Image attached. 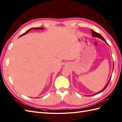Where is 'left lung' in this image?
<instances>
[{"label": "left lung", "instance_id": "left-lung-1", "mask_svg": "<svg viewBox=\"0 0 122 122\" xmlns=\"http://www.w3.org/2000/svg\"><path fill=\"white\" fill-rule=\"evenodd\" d=\"M92 36H93V37H98V38H100V39H101L102 40H103V41H104L105 42H106L107 43V42L106 41V40L104 39V38L100 34H99V33H97V32H96L95 31H94L93 30H92ZM111 76L110 77V80H109V82H108V83H107V84H106V85L105 86V87H104L101 91H100V92H98V93H96V94H95V95H97V94H98V93H100V92H103L104 90H105L106 88V87H107V86H108V84H109V82H110V79H111Z\"/></svg>", "mask_w": 122, "mask_h": 122}]
</instances>
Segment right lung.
I'll return each mask as SVG.
<instances>
[{"mask_svg": "<svg viewBox=\"0 0 122 122\" xmlns=\"http://www.w3.org/2000/svg\"><path fill=\"white\" fill-rule=\"evenodd\" d=\"M43 28H42V27H36V28H32V29H29V30H27L26 32H25V33H23V34H22L21 35H20V37H21V36H23V35H25V34H26V33H28L29 32H30V31L31 30H32V29H34V30H40V29H43Z\"/></svg>", "mask_w": 122, "mask_h": 122, "instance_id": "obj_1", "label": "right lung"}]
</instances>
